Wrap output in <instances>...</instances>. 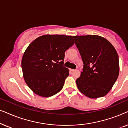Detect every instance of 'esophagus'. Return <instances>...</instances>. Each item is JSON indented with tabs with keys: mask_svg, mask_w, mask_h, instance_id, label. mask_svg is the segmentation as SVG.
Returning a JSON list of instances; mask_svg holds the SVG:
<instances>
[{
	"mask_svg": "<svg viewBox=\"0 0 128 128\" xmlns=\"http://www.w3.org/2000/svg\"><path fill=\"white\" fill-rule=\"evenodd\" d=\"M70 71L74 72V71H76V70H75V69H70Z\"/></svg>",
	"mask_w": 128,
	"mask_h": 128,
	"instance_id": "obj_1",
	"label": "esophagus"
}]
</instances>
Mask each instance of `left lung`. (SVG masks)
<instances>
[{"instance_id":"obj_1","label":"left lung","mask_w":128,"mask_h":128,"mask_svg":"<svg viewBox=\"0 0 128 128\" xmlns=\"http://www.w3.org/2000/svg\"><path fill=\"white\" fill-rule=\"evenodd\" d=\"M83 62L76 80L80 92L90 98L104 97L119 76L118 55L107 40L96 35L73 36Z\"/></svg>"}]
</instances>
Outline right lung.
I'll list each match as a JSON object with an SVG mask.
<instances>
[{"instance_id":"obj_1","label":"right lung","mask_w":128,"mask_h":128,"mask_svg":"<svg viewBox=\"0 0 128 128\" xmlns=\"http://www.w3.org/2000/svg\"><path fill=\"white\" fill-rule=\"evenodd\" d=\"M74 44L72 36L46 34L28 45L22 55V68L26 84L35 94L49 97L62 90L69 74L63 66L64 52Z\"/></svg>"}]
</instances>
